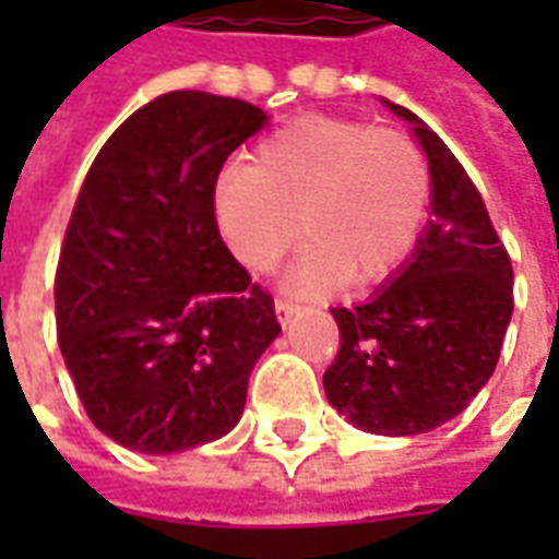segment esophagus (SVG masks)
Segmentation results:
<instances>
[{"label":"esophagus","instance_id":"obj_1","mask_svg":"<svg viewBox=\"0 0 559 559\" xmlns=\"http://www.w3.org/2000/svg\"><path fill=\"white\" fill-rule=\"evenodd\" d=\"M299 311V305H293L290 299H275V314H278V323L281 326H287L293 317Z\"/></svg>","mask_w":559,"mask_h":559}]
</instances>
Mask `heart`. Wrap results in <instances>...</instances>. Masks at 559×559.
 Returning a JSON list of instances; mask_svg holds the SVG:
<instances>
[{
    "label": "heart",
    "mask_w": 559,
    "mask_h": 559,
    "mask_svg": "<svg viewBox=\"0 0 559 559\" xmlns=\"http://www.w3.org/2000/svg\"><path fill=\"white\" fill-rule=\"evenodd\" d=\"M433 173L404 131L338 116L293 119L260 140L251 164L215 182V221L233 257L269 272L299 239L308 245L287 284L314 293L335 281L365 287L411 257L428 224Z\"/></svg>",
    "instance_id": "obj_1"
}]
</instances>
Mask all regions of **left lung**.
Wrapping results in <instances>:
<instances>
[{
    "label": "left lung",
    "instance_id": "8db88e82",
    "mask_svg": "<svg viewBox=\"0 0 559 559\" xmlns=\"http://www.w3.org/2000/svg\"><path fill=\"white\" fill-rule=\"evenodd\" d=\"M386 104L428 152L433 218L386 287L332 308L341 347L323 386L356 428L413 437L455 419L488 383L515 299L512 260L467 170L416 114Z\"/></svg>",
    "mask_w": 559,
    "mask_h": 559
}]
</instances>
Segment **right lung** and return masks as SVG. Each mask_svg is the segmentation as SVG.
I'll return each mask as SVG.
<instances>
[{
    "label": "right lung",
    "mask_w": 559,
    "mask_h": 559,
    "mask_svg": "<svg viewBox=\"0 0 559 559\" xmlns=\"http://www.w3.org/2000/svg\"><path fill=\"white\" fill-rule=\"evenodd\" d=\"M266 114L167 92L92 160L56 266V338L92 425L146 455L230 431L278 338L275 302L224 245L215 182Z\"/></svg>",
    "instance_id": "obj_1"
}]
</instances>
